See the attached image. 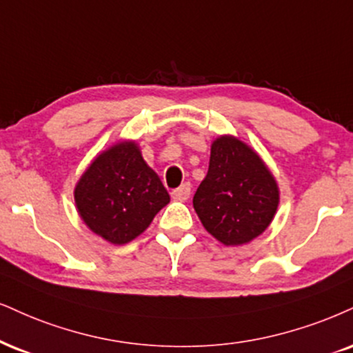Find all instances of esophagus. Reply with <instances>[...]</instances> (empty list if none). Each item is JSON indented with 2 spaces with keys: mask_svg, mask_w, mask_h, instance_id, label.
I'll return each instance as SVG.
<instances>
[{
  "mask_svg": "<svg viewBox=\"0 0 353 353\" xmlns=\"http://www.w3.org/2000/svg\"><path fill=\"white\" fill-rule=\"evenodd\" d=\"M190 193H191V185L183 183L180 188L172 191V196L173 199H178V201H186V199L190 198Z\"/></svg>",
  "mask_w": 353,
  "mask_h": 353,
  "instance_id": "1",
  "label": "esophagus"
}]
</instances>
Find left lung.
Wrapping results in <instances>:
<instances>
[{"instance_id":"obj_1","label":"left lung","mask_w":353,"mask_h":353,"mask_svg":"<svg viewBox=\"0 0 353 353\" xmlns=\"http://www.w3.org/2000/svg\"><path fill=\"white\" fill-rule=\"evenodd\" d=\"M278 203L275 176L259 154L237 137H217L193 198L204 229L224 245H242L268 228Z\"/></svg>"}]
</instances>
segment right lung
<instances>
[{
  "mask_svg": "<svg viewBox=\"0 0 353 353\" xmlns=\"http://www.w3.org/2000/svg\"><path fill=\"white\" fill-rule=\"evenodd\" d=\"M170 194L142 159L136 142H117L91 162L75 186L83 223L104 241L123 245L149 228Z\"/></svg>",
  "mask_w": 353,
  "mask_h": 353,
  "instance_id": "obj_1",
  "label": "right lung"
}]
</instances>
